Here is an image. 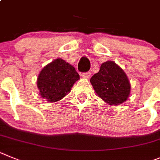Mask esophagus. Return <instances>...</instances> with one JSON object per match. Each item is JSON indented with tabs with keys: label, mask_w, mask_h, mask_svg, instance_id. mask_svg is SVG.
<instances>
[{
	"label": "esophagus",
	"mask_w": 160,
	"mask_h": 160,
	"mask_svg": "<svg viewBox=\"0 0 160 160\" xmlns=\"http://www.w3.org/2000/svg\"><path fill=\"white\" fill-rule=\"evenodd\" d=\"M81 77L83 78H85V79H89L91 77V72H83L81 74Z\"/></svg>",
	"instance_id": "34e87169"
}]
</instances>
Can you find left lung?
I'll list each match as a JSON object with an SVG mask.
<instances>
[{"label":"left lung","mask_w":160,"mask_h":160,"mask_svg":"<svg viewBox=\"0 0 160 160\" xmlns=\"http://www.w3.org/2000/svg\"><path fill=\"white\" fill-rule=\"evenodd\" d=\"M90 82L96 95L109 105L121 104L130 96L128 77L123 68L112 60L103 63Z\"/></svg>","instance_id":"obj_1"}]
</instances>
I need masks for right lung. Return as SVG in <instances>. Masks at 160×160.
<instances>
[{"instance_id":"obj_1","label":"right lung","mask_w":160,"mask_h":160,"mask_svg":"<svg viewBox=\"0 0 160 160\" xmlns=\"http://www.w3.org/2000/svg\"><path fill=\"white\" fill-rule=\"evenodd\" d=\"M80 79L75 68L61 58H57L43 68L37 77L39 94L50 103L60 100L70 92Z\"/></svg>"}]
</instances>
